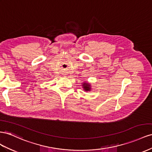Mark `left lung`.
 Listing matches in <instances>:
<instances>
[{
  "label": "left lung",
  "mask_w": 152,
  "mask_h": 152,
  "mask_svg": "<svg viewBox=\"0 0 152 152\" xmlns=\"http://www.w3.org/2000/svg\"><path fill=\"white\" fill-rule=\"evenodd\" d=\"M83 88L86 91H89L90 90V86L88 83H84L83 84Z\"/></svg>",
  "instance_id": "8db88e82"
}]
</instances>
